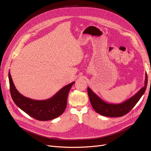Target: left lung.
<instances>
[{"label": "left lung", "mask_w": 151, "mask_h": 151, "mask_svg": "<svg viewBox=\"0 0 151 151\" xmlns=\"http://www.w3.org/2000/svg\"><path fill=\"white\" fill-rule=\"evenodd\" d=\"M147 85V76L145 75V86L133 96L125 100L121 104H109L100 98L89 88H88L89 98L92 108L96 111L104 116L106 117H121L128 113L135 106L142 95L146 91Z\"/></svg>", "instance_id": "8db88e82"}]
</instances>
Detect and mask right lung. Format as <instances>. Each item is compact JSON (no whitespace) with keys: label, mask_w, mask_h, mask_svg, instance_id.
I'll return each mask as SVG.
<instances>
[{"label":"right lung","mask_w":151,"mask_h":151,"mask_svg":"<svg viewBox=\"0 0 151 151\" xmlns=\"http://www.w3.org/2000/svg\"><path fill=\"white\" fill-rule=\"evenodd\" d=\"M9 78L11 96L14 104L32 117L42 121L52 120L64 112L68 92L75 83L73 82L64 86L50 99L35 100L24 97L18 91L10 72L9 73Z\"/></svg>","instance_id":"1"}]
</instances>
